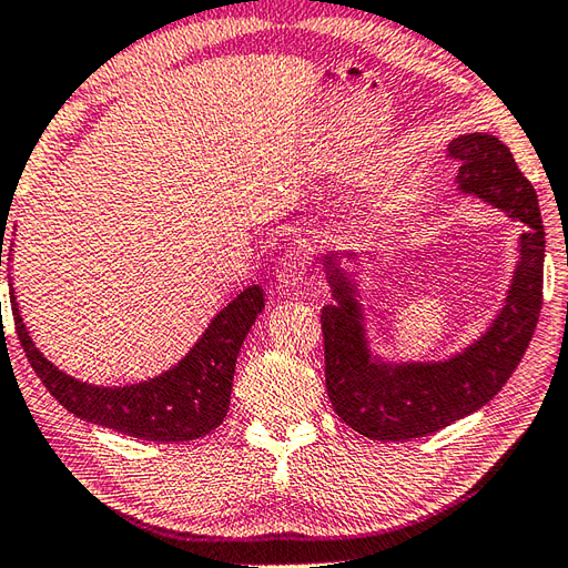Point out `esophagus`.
<instances>
[{"label": "esophagus", "mask_w": 568, "mask_h": 568, "mask_svg": "<svg viewBox=\"0 0 568 568\" xmlns=\"http://www.w3.org/2000/svg\"><path fill=\"white\" fill-rule=\"evenodd\" d=\"M307 271V256L297 252V248H290L278 258V283L283 287H295L302 283V275Z\"/></svg>", "instance_id": "1"}]
</instances>
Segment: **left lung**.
<instances>
[{"mask_svg": "<svg viewBox=\"0 0 568 568\" xmlns=\"http://www.w3.org/2000/svg\"><path fill=\"white\" fill-rule=\"evenodd\" d=\"M457 191L523 222L510 287L489 328L445 361H387L371 351L361 293L346 261L358 254H324L332 305L322 310L326 392L346 426L373 440L424 438L489 404L530 346L542 310L545 227L532 183L510 150L489 133H465L447 144Z\"/></svg>", "mask_w": 568, "mask_h": 568, "instance_id": "left-lung-1", "label": "left lung"}]
</instances>
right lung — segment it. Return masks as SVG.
Masks as SVG:
<instances>
[{"instance_id": "1", "label": "right lung", "mask_w": 568, "mask_h": 568, "mask_svg": "<svg viewBox=\"0 0 568 568\" xmlns=\"http://www.w3.org/2000/svg\"><path fill=\"white\" fill-rule=\"evenodd\" d=\"M11 252L14 246H9V263ZM9 295L26 358L31 361L36 375L41 377L52 397L87 424L156 443L203 438L222 424L230 408L236 355L242 351L248 328L266 307L263 290L258 285H248L213 316L203 336L169 371L135 382V385L103 387L77 379L62 373L55 363H50L26 328L11 283Z\"/></svg>"}]
</instances>
